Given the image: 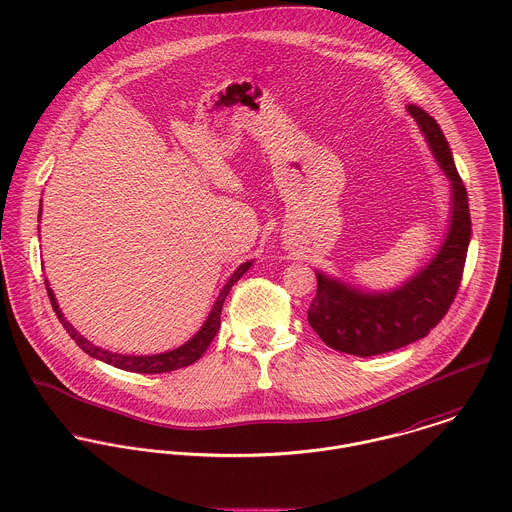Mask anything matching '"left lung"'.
<instances>
[{
	"label": "left lung",
	"instance_id": "8db88e82",
	"mask_svg": "<svg viewBox=\"0 0 512 512\" xmlns=\"http://www.w3.org/2000/svg\"><path fill=\"white\" fill-rule=\"evenodd\" d=\"M453 187L449 234L418 276L390 293H361L317 274V293L307 309L313 331L335 351L374 357L426 337L449 311L465 268L471 219L465 185L436 120L418 106H408Z\"/></svg>",
	"mask_w": 512,
	"mask_h": 512
}]
</instances>
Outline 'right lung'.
<instances>
[{
	"label": "right lung",
	"instance_id": "obj_1",
	"mask_svg": "<svg viewBox=\"0 0 512 512\" xmlns=\"http://www.w3.org/2000/svg\"><path fill=\"white\" fill-rule=\"evenodd\" d=\"M252 266V262H246L242 264L228 280V284L222 288L219 299L209 315V319L205 321V325L201 327V331L189 341L185 343L183 347L175 349V351H169V353H163V355H151V357H126V355H116V353H110V351H104L100 347H94L90 341H86L80 333L74 331L73 325L63 317L57 301H55V295L53 290L49 288L47 284V293H49V299H51V305H53V311L57 313L59 321L63 323V327L67 329V333L71 335L74 343L90 357L94 359H100L108 365L116 366V368H122V370H130V372H142V374H157V372H171V370H177V368H183V366L193 365L195 361H199L203 357V353L207 351V347L211 345V341L215 339L217 331L220 327V311H222V303L226 299V295L230 292V288L244 276V272ZM47 282V280H45Z\"/></svg>",
	"mask_w": 512,
	"mask_h": 512
}]
</instances>
